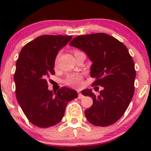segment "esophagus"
<instances>
[{
    "label": "esophagus",
    "instance_id": "1",
    "mask_svg": "<svg viewBox=\"0 0 151 151\" xmlns=\"http://www.w3.org/2000/svg\"><path fill=\"white\" fill-rule=\"evenodd\" d=\"M83 94H82L81 93H78V98L79 99H82V98H83Z\"/></svg>",
    "mask_w": 151,
    "mask_h": 151
}]
</instances>
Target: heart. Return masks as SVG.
<instances>
[{"instance_id":"b5f03b06","label":"heart","mask_w":151,"mask_h":151,"mask_svg":"<svg viewBox=\"0 0 151 151\" xmlns=\"http://www.w3.org/2000/svg\"><path fill=\"white\" fill-rule=\"evenodd\" d=\"M77 52H79V51L74 52V54ZM55 66H57V59L55 61ZM66 83L68 85H71L73 87H78L80 86L82 83V77L80 75H77V74H73V75H70L67 77Z\"/></svg>"}]
</instances>
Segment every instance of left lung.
I'll list each match as a JSON object with an SVG mask.
<instances>
[{
  "instance_id": "1",
  "label": "left lung",
  "mask_w": 151,
  "mask_h": 151,
  "mask_svg": "<svg viewBox=\"0 0 151 151\" xmlns=\"http://www.w3.org/2000/svg\"><path fill=\"white\" fill-rule=\"evenodd\" d=\"M69 45L86 53L93 62L91 77L96 79L93 86L103 87L99 96L92 89L82 91L93 101L85 112L87 120L97 126L113 124L126 112L134 92L136 71L129 50L122 42L103 33L77 36Z\"/></svg>"
}]
</instances>
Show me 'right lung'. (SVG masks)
I'll list each match as a JSON object with an SVG mask.
<instances>
[{
  "instance_id": "1",
  "label": "right lung",
  "mask_w": 151,
  "mask_h": 151,
  "mask_svg": "<svg viewBox=\"0 0 151 151\" xmlns=\"http://www.w3.org/2000/svg\"><path fill=\"white\" fill-rule=\"evenodd\" d=\"M72 39L71 36L43 35L25 45L16 63L14 80L18 103L30 123L40 128L58 124L67 104L78 97L77 91L62 87L48 90L47 79L55 74L58 53Z\"/></svg>"
}]
</instances>
